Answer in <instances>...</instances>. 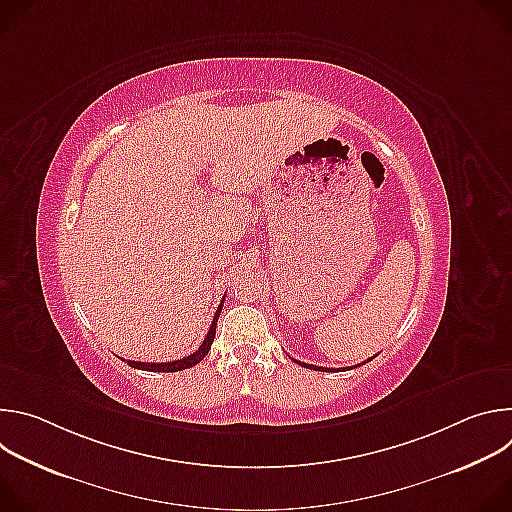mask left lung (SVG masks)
I'll return each instance as SVG.
<instances>
[{
    "label": "left lung",
    "mask_w": 512,
    "mask_h": 512,
    "mask_svg": "<svg viewBox=\"0 0 512 512\" xmlns=\"http://www.w3.org/2000/svg\"><path fill=\"white\" fill-rule=\"evenodd\" d=\"M375 358V356H373ZM373 358H369V360H373ZM369 360H364V362H369ZM298 362V360H296ZM364 362H360V364H364ZM302 364V367H306V369H316V371H336V369H324V367H314V364H306V362H300ZM360 364H358V367H360Z\"/></svg>",
    "instance_id": "8db88e82"
}]
</instances>
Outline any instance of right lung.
Listing matches in <instances>:
<instances>
[{
	"label": "right lung",
	"mask_w": 512,
	"mask_h": 512,
	"mask_svg": "<svg viewBox=\"0 0 512 512\" xmlns=\"http://www.w3.org/2000/svg\"><path fill=\"white\" fill-rule=\"evenodd\" d=\"M225 302V300H223ZM223 302L221 306L216 308V314L212 318V324H210V330L204 338V342L200 344V348L180 360H172V362H137V360H127L129 367L133 369H141V371H152V373H178V371H184V369H190L194 367V364H198L210 350L212 342H214V334H216V322H218V316H221V310H223Z\"/></svg>",
	"instance_id": "right-lung-1"
}]
</instances>
